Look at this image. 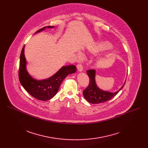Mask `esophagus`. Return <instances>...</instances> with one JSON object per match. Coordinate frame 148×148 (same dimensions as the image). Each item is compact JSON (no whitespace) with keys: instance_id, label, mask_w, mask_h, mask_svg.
Masks as SVG:
<instances>
[{"instance_id":"esophagus-1","label":"esophagus","mask_w":148,"mask_h":148,"mask_svg":"<svg viewBox=\"0 0 148 148\" xmlns=\"http://www.w3.org/2000/svg\"><path fill=\"white\" fill-rule=\"evenodd\" d=\"M77 68L78 71H82L83 70V67H82V65L81 64H78L77 66Z\"/></svg>"}]
</instances>
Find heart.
Returning <instances> with one entry per match:
<instances>
[{"instance_id":"1","label":"heart","mask_w":148,"mask_h":148,"mask_svg":"<svg viewBox=\"0 0 148 148\" xmlns=\"http://www.w3.org/2000/svg\"><path fill=\"white\" fill-rule=\"evenodd\" d=\"M110 48H111V45L110 44V43L107 41H103L101 42V43H99L98 45H97L96 46H95L94 47L92 48L91 49V51L92 53H98L100 51H102L104 50H107L108 49H109ZM79 56H81V54H78Z\"/></svg>"}]
</instances>
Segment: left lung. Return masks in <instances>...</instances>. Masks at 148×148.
Masks as SVG:
<instances>
[{
	"instance_id": "obj_1",
	"label": "left lung",
	"mask_w": 148,
	"mask_h": 148,
	"mask_svg": "<svg viewBox=\"0 0 148 148\" xmlns=\"http://www.w3.org/2000/svg\"><path fill=\"white\" fill-rule=\"evenodd\" d=\"M87 73L89 77L90 82L88 87L83 91V95L88 102L91 103H99L110 100L119 92L125 84V82L122 87L116 92L105 91L99 89L97 86L95 80V71L89 70L87 71Z\"/></svg>"
}]
</instances>
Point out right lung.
<instances>
[{
	"label": "right lung",
	"mask_w": 148,
	"mask_h": 148,
	"mask_svg": "<svg viewBox=\"0 0 148 148\" xmlns=\"http://www.w3.org/2000/svg\"><path fill=\"white\" fill-rule=\"evenodd\" d=\"M46 27L53 28L54 26H47L37 30L35 33L44 30ZM23 46L20 57L18 79L26 91L34 98L47 101L52 98L57 92L62 81L70 74L75 73L77 68L74 65L62 67L54 75L48 79L36 80L27 73L26 68V61L24 54Z\"/></svg>",
	"instance_id": "add662e5"
}]
</instances>
